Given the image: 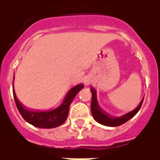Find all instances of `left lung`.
I'll return each mask as SVG.
<instances>
[{"label": "left lung", "instance_id": "obj_1", "mask_svg": "<svg viewBox=\"0 0 160 160\" xmlns=\"http://www.w3.org/2000/svg\"><path fill=\"white\" fill-rule=\"evenodd\" d=\"M91 92L92 94V104H91V111H92V115L95 120L97 121L98 122L103 124L104 126H108V127H117V126H120L122 124L125 123L126 122L131 119V118L134 117L138 111H140L142 103H143V99L141 101L140 104L137 107L134 109V111L128 112L127 114L122 116L120 118H114V117H111L110 115L105 113L98 105L97 100V94H96V91L94 88H91Z\"/></svg>", "mask_w": 160, "mask_h": 160}]
</instances>
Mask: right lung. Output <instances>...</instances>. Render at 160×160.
<instances>
[{
  "label": "right lung",
  "instance_id": "add662e5",
  "mask_svg": "<svg viewBox=\"0 0 160 160\" xmlns=\"http://www.w3.org/2000/svg\"><path fill=\"white\" fill-rule=\"evenodd\" d=\"M83 87V84H80L71 88L60 106L56 109L46 111H34L28 110L18 100L15 92H13V98L19 113L27 122L38 128H52L58 127L63 122H65L68 115L70 104L73 102L76 94Z\"/></svg>",
  "mask_w": 160,
  "mask_h": 160
}]
</instances>
